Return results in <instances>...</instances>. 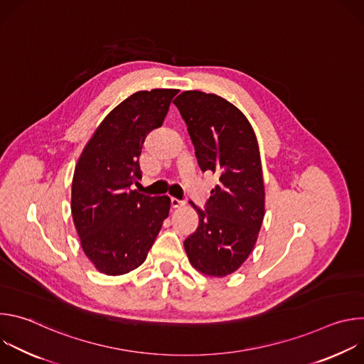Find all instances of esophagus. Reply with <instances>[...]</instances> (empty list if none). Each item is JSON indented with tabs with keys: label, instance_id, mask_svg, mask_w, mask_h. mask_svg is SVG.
I'll return each instance as SVG.
<instances>
[{
	"label": "esophagus",
	"instance_id": "1",
	"mask_svg": "<svg viewBox=\"0 0 364 364\" xmlns=\"http://www.w3.org/2000/svg\"><path fill=\"white\" fill-rule=\"evenodd\" d=\"M184 204H186L184 200H178V198H176V197L171 198V205L174 207V209H180V207H183Z\"/></svg>",
	"mask_w": 364,
	"mask_h": 364
}]
</instances>
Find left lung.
Instances as JSON below:
<instances>
[{
	"instance_id": "1",
	"label": "left lung",
	"mask_w": 364,
	"mask_h": 364,
	"mask_svg": "<svg viewBox=\"0 0 364 364\" xmlns=\"http://www.w3.org/2000/svg\"><path fill=\"white\" fill-rule=\"evenodd\" d=\"M203 171L219 176L198 228L184 240L194 269L226 277L249 257L265 216V186L261 154L247 118L229 100L200 90L174 99Z\"/></svg>"
}]
</instances>
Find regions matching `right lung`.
<instances>
[{
  "mask_svg": "<svg viewBox=\"0 0 364 364\" xmlns=\"http://www.w3.org/2000/svg\"><path fill=\"white\" fill-rule=\"evenodd\" d=\"M177 89L139 90L122 100L86 142L72 180V218L80 246L105 275H124L146 259L163 222L168 196L131 190L141 178L145 136L163 125Z\"/></svg>",
  "mask_w": 364,
  "mask_h": 364,
  "instance_id": "add662e5",
  "label": "right lung"
}]
</instances>
